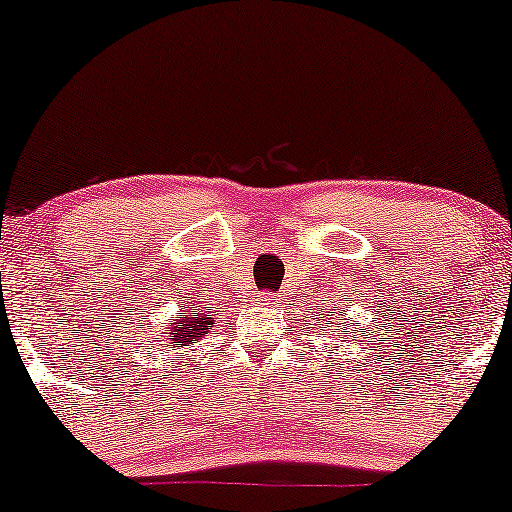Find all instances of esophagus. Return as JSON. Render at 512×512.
<instances>
[{"instance_id":"34e87169","label":"esophagus","mask_w":512,"mask_h":512,"mask_svg":"<svg viewBox=\"0 0 512 512\" xmlns=\"http://www.w3.org/2000/svg\"><path fill=\"white\" fill-rule=\"evenodd\" d=\"M261 298L265 300V303H272V300H275V296H272L270 291H265V293H261Z\"/></svg>"}]
</instances>
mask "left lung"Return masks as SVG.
Here are the masks:
<instances>
[{"instance_id": "1", "label": "left lung", "mask_w": 512, "mask_h": 512, "mask_svg": "<svg viewBox=\"0 0 512 512\" xmlns=\"http://www.w3.org/2000/svg\"><path fill=\"white\" fill-rule=\"evenodd\" d=\"M319 326H321V328H326V326H324V324H319ZM335 331H340V328H335Z\"/></svg>"}]
</instances>
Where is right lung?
<instances>
[{"label":"right lung","mask_w":512,"mask_h":512,"mask_svg":"<svg viewBox=\"0 0 512 512\" xmlns=\"http://www.w3.org/2000/svg\"><path fill=\"white\" fill-rule=\"evenodd\" d=\"M214 324V317L207 312H195V310H181L177 319L170 324V331L163 335V347L167 352H172V347H184L188 349L193 342L202 340L209 328Z\"/></svg>","instance_id":"add662e5"}]
</instances>
